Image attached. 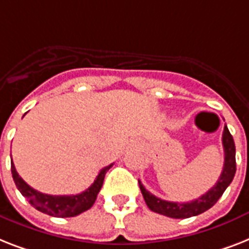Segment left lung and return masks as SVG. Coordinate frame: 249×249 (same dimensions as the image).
Masks as SVG:
<instances>
[{
    "label": "left lung",
    "mask_w": 249,
    "mask_h": 249,
    "mask_svg": "<svg viewBox=\"0 0 249 249\" xmlns=\"http://www.w3.org/2000/svg\"><path fill=\"white\" fill-rule=\"evenodd\" d=\"M223 147L225 159H224L223 173L220 175L219 180L216 181L215 185L210 191L206 192L205 195H202L195 201L185 202V203L163 201L147 191L144 185L141 183V180H138L139 188H141V192H142L143 198H144L148 209L153 212H157L160 215L173 217V219H187V217L197 216L211 209L212 206L219 201V198L223 196L230 183L233 181L236 171L235 144H234V139L226 125L224 126L223 131Z\"/></svg>",
    "instance_id": "left-lung-1"
}]
</instances>
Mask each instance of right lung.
I'll list each match as a JSON object with an SVG mask.
<instances>
[{
    "instance_id": "1",
    "label": "right lung",
    "mask_w": 249,
    "mask_h": 249,
    "mask_svg": "<svg viewBox=\"0 0 249 249\" xmlns=\"http://www.w3.org/2000/svg\"><path fill=\"white\" fill-rule=\"evenodd\" d=\"M112 165L114 163L104 167L88 189L74 196H50L36 191L19 177L13 161H11V174L20 193L28 199L34 209L54 217H72L92 207L97 199L98 192L102 188L105 175Z\"/></svg>"
}]
</instances>
